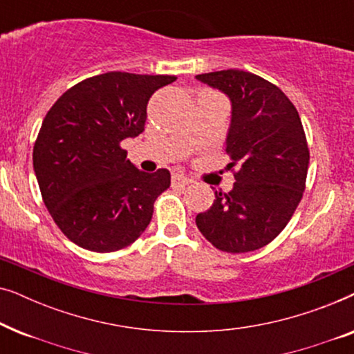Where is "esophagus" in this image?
Here are the masks:
<instances>
[{
    "label": "esophagus",
    "instance_id": "obj_1",
    "mask_svg": "<svg viewBox=\"0 0 354 354\" xmlns=\"http://www.w3.org/2000/svg\"><path fill=\"white\" fill-rule=\"evenodd\" d=\"M190 182H192L190 178L182 176V174H172V187L174 188H182V187L188 185Z\"/></svg>",
    "mask_w": 354,
    "mask_h": 354
}]
</instances>
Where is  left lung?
Masks as SVG:
<instances>
[{"mask_svg":"<svg viewBox=\"0 0 354 354\" xmlns=\"http://www.w3.org/2000/svg\"><path fill=\"white\" fill-rule=\"evenodd\" d=\"M196 79L230 98L227 167H236L234 188L216 192L196 225L221 251L259 250L285 229L303 198L309 148L301 119L279 86L251 72L227 69Z\"/></svg>","mask_w":354,"mask_h":354,"instance_id":"1","label":"left lung"}]
</instances>
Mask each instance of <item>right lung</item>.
Returning a JSON list of instances; mask_svg holds the SVG:
<instances>
[{
    "label": "right lung",
    "mask_w": 354,
    "mask_h": 354,
    "mask_svg": "<svg viewBox=\"0 0 354 354\" xmlns=\"http://www.w3.org/2000/svg\"><path fill=\"white\" fill-rule=\"evenodd\" d=\"M176 79L106 72L62 93L43 119L33 171L53 221L80 248L122 250L148 227L171 172L140 171L120 142L143 132L151 95Z\"/></svg>",
    "instance_id": "obj_1"
}]
</instances>
